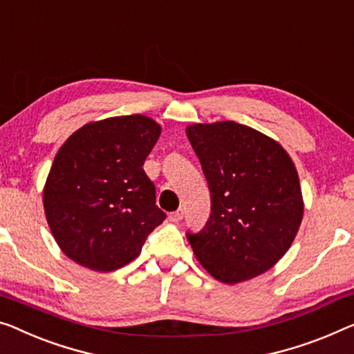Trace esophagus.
Wrapping results in <instances>:
<instances>
[{
  "label": "esophagus",
  "instance_id": "34e87169",
  "mask_svg": "<svg viewBox=\"0 0 354 354\" xmlns=\"http://www.w3.org/2000/svg\"><path fill=\"white\" fill-rule=\"evenodd\" d=\"M183 216H184V211H183V208H179L176 211H173V213L168 216V218H170L171 223H179V221L183 219Z\"/></svg>",
  "mask_w": 354,
  "mask_h": 354
}]
</instances>
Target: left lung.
<instances>
[{
    "label": "left lung",
    "instance_id": "8db88e82",
    "mask_svg": "<svg viewBox=\"0 0 354 354\" xmlns=\"http://www.w3.org/2000/svg\"><path fill=\"white\" fill-rule=\"evenodd\" d=\"M207 178L211 213L187 240L223 283H240L281 259L302 223L304 200L291 157L275 140L232 122L186 129Z\"/></svg>",
    "mask_w": 354,
    "mask_h": 354
}]
</instances>
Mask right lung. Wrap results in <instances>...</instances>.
Listing matches in <instances>:
<instances>
[{
    "mask_svg": "<svg viewBox=\"0 0 354 354\" xmlns=\"http://www.w3.org/2000/svg\"><path fill=\"white\" fill-rule=\"evenodd\" d=\"M160 130L141 114L109 118L81 127L57 152L42 202L55 241L79 266H127L167 218L143 170Z\"/></svg>",
    "mask_w": 354,
    "mask_h": 354,
    "instance_id": "add662e5",
    "label": "right lung"
}]
</instances>
